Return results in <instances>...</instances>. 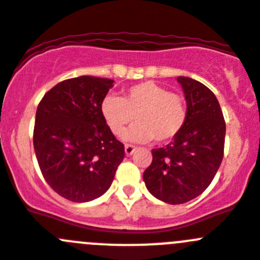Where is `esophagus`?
I'll use <instances>...</instances> for the list:
<instances>
[{"label":"esophagus","mask_w":260,"mask_h":260,"mask_svg":"<svg viewBox=\"0 0 260 260\" xmlns=\"http://www.w3.org/2000/svg\"><path fill=\"white\" fill-rule=\"evenodd\" d=\"M134 151H135L134 146H132V144H126V146H125V153H126V155H127V156L133 155V153H134Z\"/></svg>","instance_id":"1"}]
</instances>
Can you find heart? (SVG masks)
I'll return each mask as SVG.
<instances>
[{
    "instance_id": "1",
    "label": "heart",
    "mask_w": 260,
    "mask_h": 260,
    "mask_svg": "<svg viewBox=\"0 0 260 260\" xmlns=\"http://www.w3.org/2000/svg\"><path fill=\"white\" fill-rule=\"evenodd\" d=\"M102 116L114 135H122L126 127L138 121L125 133L123 139L148 142L155 139L165 143L180 134L187 119V104L183 96L169 92L153 82H142L128 87L123 98L105 96Z\"/></svg>"
}]
</instances>
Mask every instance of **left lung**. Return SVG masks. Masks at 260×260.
<instances>
[{"label": "left lung", "mask_w": 260, "mask_h": 260, "mask_svg": "<svg viewBox=\"0 0 260 260\" xmlns=\"http://www.w3.org/2000/svg\"><path fill=\"white\" fill-rule=\"evenodd\" d=\"M187 119L169 144L152 150L143 173L148 191L160 201L181 204L201 195L212 182L224 156L225 121L213 92L198 80L178 77Z\"/></svg>", "instance_id": "1"}]
</instances>
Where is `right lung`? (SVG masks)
<instances>
[{
  "mask_svg": "<svg viewBox=\"0 0 260 260\" xmlns=\"http://www.w3.org/2000/svg\"><path fill=\"white\" fill-rule=\"evenodd\" d=\"M112 79L82 75L63 80L39 103L34 148L48 185L71 202L93 201L110 187L125 157L102 116Z\"/></svg>",
  "mask_w": 260,
  "mask_h": 260,
  "instance_id": "1",
  "label": "right lung"
}]
</instances>
